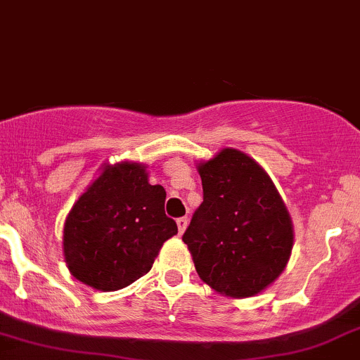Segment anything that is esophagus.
<instances>
[{
    "instance_id": "34e87169",
    "label": "esophagus",
    "mask_w": 360,
    "mask_h": 360,
    "mask_svg": "<svg viewBox=\"0 0 360 360\" xmlns=\"http://www.w3.org/2000/svg\"><path fill=\"white\" fill-rule=\"evenodd\" d=\"M176 225H179L180 233H184L185 228H187V225H188V218H187V216H181V218L176 219Z\"/></svg>"
}]
</instances>
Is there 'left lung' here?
Here are the masks:
<instances>
[{"instance_id": "8db88e82", "label": "left lung", "mask_w": 360, "mask_h": 360, "mask_svg": "<svg viewBox=\"0 0 360 360\" xmlns=\"http://www.w3.org/2000/svg\"><path fill=\"white\" fill-rule=\"evenodd\" d=\"M202 202L181 240L216 292L252 297L287 266L293 228L271 179L252 158L223 149L199 165Z\"/></svg>"}]
</instances>
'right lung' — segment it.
<instances>
[{
  "label": "right lung",
  "instance_id": "right-lung-1",
  "mask_svg": "<svg viewBox=\"0 0 360 360\" xmlns=\"http://www.w3.org/2000/svg\"><path fill=\"white\" fill-rule=\"evenodd\" d=\"M165 199L166 191L149 184L144 166H106L65 221L63 252L73 276L103 292L144 276L161 245L179 233Z\"/></svg>",
  "mask_w": 360,
  "mask_h": 360
}]
</instances>
